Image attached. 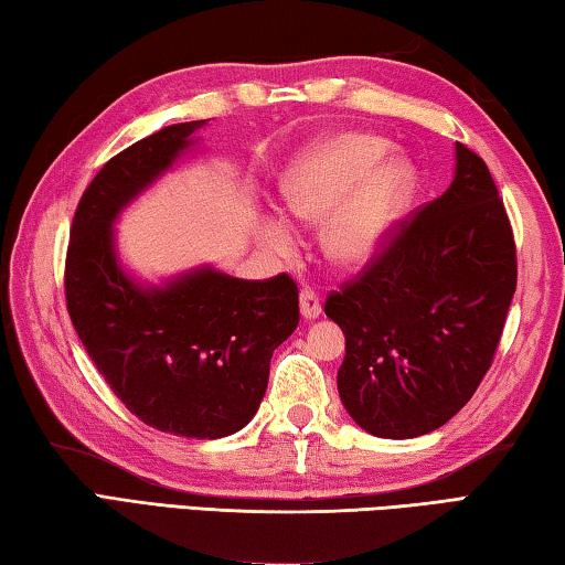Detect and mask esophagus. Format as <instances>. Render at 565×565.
<instances>
[{
  "label": "esophagus",
  "mask_w": 565,
  "mask_h": 565,
  "mask_svg": "<svg viewBox=\"0 0 565 565\" xmlns=\"http://www.w3.org/2000/svg\"><path fill=\"white\" fill-rule=\"evenodd\" d=\"M300 315L305 320H318L322 315V302H320V295L310 290V288H302L300 290Z\"/></svg>",
  "instance_id": "34e87169"
}]
</instances>
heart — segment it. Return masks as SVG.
<instances>
[{
	"instance_id": "1",
	"label": "heart",
	"mask_w": 565,
	"mask_h": 565,
	"mask_svg": "<svg viewBox=\"0 0 565 565\" xmlns=\"http://www.w3.org/2000/svg\"><path fill=\"white\" fill-rule=\"evenodd\" d=\"M372 134H332L312 141L280 175V198L295 221L320 225L322 250L340 267H364L387 250L419 198L412 158ZM267 250L288 255L298 233L280 213L257 215Z\"/></svg>"
}]
</instances>
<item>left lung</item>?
Wrapping results in <instances>:
<instances>
[{"mask_svg": "<svg viewBox=\"0 0 565 565\" xmlns=\"http://www.w3.org/2000/svg\"><path fill=\"white\" fill-rule=\"evenodd\" d=\"M454 181L324 315L344 332L338 392L380 439L447 424L491 367L516 292V250L487 163L457 143Z\"/></svg>", "mask_w": 565, "mask_h": 565, "instance_id": "8db88e82", "label": "left lung"}]
</instances>
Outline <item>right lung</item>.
Here are the masks:
<instances>
[{
    "label": "right lung",
    "instance_id": "1",
    "mask_svg": "<svg viewBox=\"0 0 565 565\" xmlns=\"http://www.w3.org/2000/svg\"><path fill=\"white\" fill-rule=\"evenodd\" d=\"M205 126H166L96 173L74 215L66 305L128 412L175 437L221 439L260 407L273 352L298 328V285L288 275L241 280L213 265L151 282L128 270L116 245L118 217L195 151Z\"/></svg>",
    "mask_w": 565,
    "mask_h": 565
}]
</instances>
